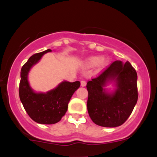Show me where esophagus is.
Wrapping results in <instances>:
<instances>
[{"label": "esophagus", "instance_id": "1", "mask_svg": "<svg viewBox=\"0 0 157 157\" xmlns=\"http://www.w3.org/2000/svg\"><path fill=\"white\" fill-rule=\"evenodd\" d=\"M80 84H81V86H82V87H85V86H86V82L84 80H82L80 82Z\"/></svg>", "mask_w": 157, "mask_h": 157}]
</instances>
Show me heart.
I'll return each mask as SVG.
<instances>
[{"label":"heart","mask_w":157,"mask_h":157,"mask_svg":"<svg viewBox=\"0 0 157 157\" xmlns=\"http://www.w3.org/2000/svg\"><path fill=\"white\" fill-rule=\"evenodd\" d=\"M87 63L90 66H97V65H100L102 68H104L109 63V60L105 57L102 58L100 56H94L89 58Z\"/></svg>","instance_id":"b5f03b06"}]
</instances>
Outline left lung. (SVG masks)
I'll return each instance as SVG.
<instances>
[{
  "label": "left lung",
  "mask_w": 157,
  "mask_h": 157,
  "mask_svg": "<svg viewBox=\"0 0 157 157\" xmlns=\"http://www.w3.org/2000/svg\"><path fill=\"white\" fill-rule=\"evenodd\" d=\"M137 74L128 61L116 60L100 76L87 82L88 112L97 125L114 128L122 125L136 105L138 99ZM113 91L106 89L109 84Z\"/></svg>",
  "instance_id": "obj_1"
}]
</instances>
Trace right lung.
Returning <instances> with one entry per match:
<instances>
[{"label":"right lung","instance_id":"1","mask_svg":"<svg viewBox=\"0 0 157 157\" xmlns=\"http://www.w3.org/2000/svg\"><path fill=\"white\" fill-rule=\"evenodd\" d=\"M51 52V49H47L29 57L21 68L19 86L20 100L26 113L35 122L46 125L60 121L67 111L71 97L80 86L79 81L70 82L64 80L46 92H36L30 86L28 78L31 68L45 54Z\"/></svg>","mask_w":157,"mask_h":157}]
</instances>
